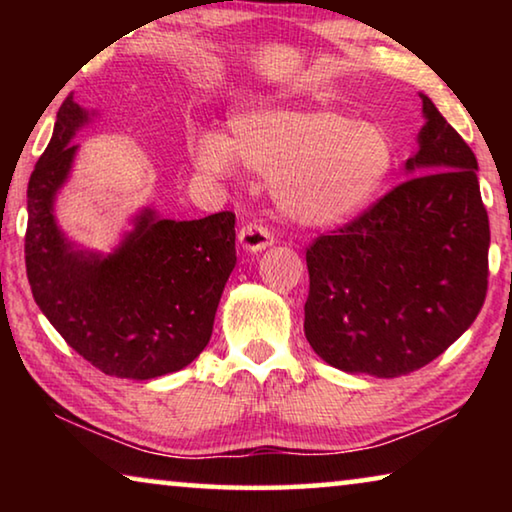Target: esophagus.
I'll return each mask as SVG.
<instances>
[{"instance_id": "obj_1", "label": "esophagus", "mask_w": 512, "mask_h": 512, "mask_svg": "<svg viewBox=\"0 0 512 512\" xmlns=\"http://www.w3.org/2000/svg\"><path fill=\"white\" fill-rule=\"evenodd\" d=\"M239 244L244 246L248 253H262L264 248L275 244V237L262 223H246L244 228L239 230Z\"/></svg>"}]
</instances>
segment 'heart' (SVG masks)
<instances>
[{
	"label": "heart",
	"mask_w": 512,
	"mask_h": 512,
	"mask_svg": "<svg viewBox=\"0 0 512 512\" xmlns=\"http://www.w3.org/2000/svg\"><path fill=\"white\" fill-rule=\"evenodd\" d=\"M192 160L212 176L241 160L273 176L277 203L293 219L334 225L379 194L393 171L395 144L384 126L332 108L259 106L232 117L230 135L198 133Z\"/></svg>",
	"instance_id": "1"
}]
</instances>
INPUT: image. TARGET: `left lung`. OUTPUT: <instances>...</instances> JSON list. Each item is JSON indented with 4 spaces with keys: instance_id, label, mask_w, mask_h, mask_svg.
I'll use <instances>...</instances> for the list:
<instances>
[{
    "instance_id": "8db88e82",
    "label": "left lung",
    "mask_w": 512,
    "mask_h": 512,
    "mask_svg": "<svg viewBox=\"0 0 512 512\" xmlns=\"http://www.w3.org/2000/svg\"><path fill=\"white\" fill-rule=\"evenodd\" d=\"M420 97L427 124L406 160L411 178L307 248L305 336L345 372L400 377L427 366L474 323L488 291L479 164Z\"/></svg>"
}]
</instances>
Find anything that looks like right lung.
<instances>
[{
	"label": "right lung",
	"instance_id": "add662e5",
	"mask_svg": "<svg viewBox=\"0 0 512 512\" xmlns=\"http://www.w3.org/2000/svg\"><path fill=\"white\" fill-rule=\"evenodd\" d=\"M88 112L67 97L27 189V277L42 314L94 368L119 379L183 370L210 343L214 314L237 264L235 214L196 221L142 210L110 255L76 250L54 201L72 169L69 144Z\"/></svg>",
	"mask_w": 512,
	"mask_h": 512
}]
</instances>
